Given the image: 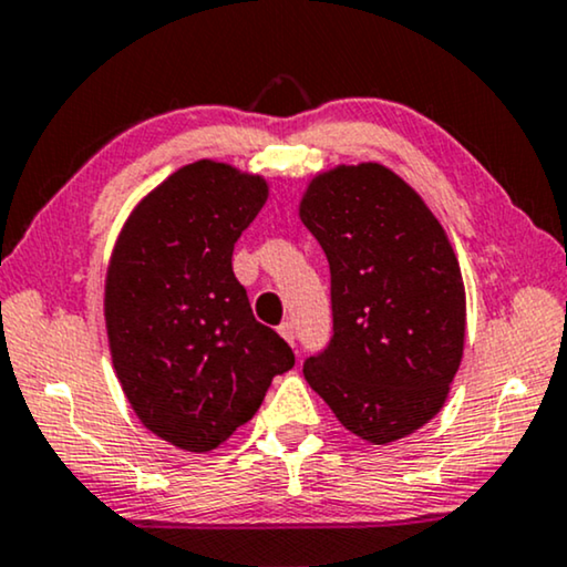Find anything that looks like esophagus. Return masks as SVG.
Segmentation results:
<instances>
[{"label": "esophagus", "mask_w": 567, "mask_h": 567, "mask_svg": "<svg viewBox=\"0 0 567 567\" xmlns=\"http://www.w3.org/2000/svg\"><path fill=\"white\" fill-rule=\"evenodd\" d=\"M279 337L285 339L288 344H296V327H292V321H282L279 323Z\"/></svg>", "instance_id": "34e87169"}]
</instances>
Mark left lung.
Returning <instances> with one entry per match:
<instances>
[{"instance_id": "obj_1", "label": "left lung", "mask_w": 567, "mask_h": 567, "mask_svg": "<svg viewBox=\"0 0 567 567\" xmlns=\"http://www.w3.org/2000/svg\"><path fill=\"white\" fill-rule=\"evenodd\" d=\"M300 220L329 259L334 316L303 375L350 433L386 446L441 412L462 365L458 259L422 196L381 163L313 176Z\"/></svg>"}]
</instances>
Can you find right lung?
Here are the masks:
<instances>
[{"mask_svg":"<svg viewBox=\"0 0 567 567\" xmlns=\"http://www.w3.org/2000/svg\"><path fill=\"white\" fill-rule=\"evenodd\" d=\"M267 196V178L228 163L184 165L132 209L105 271L121 389L142 425L194 454L228 441L296 365L233 275V246Z\"/></svg>","mask_w":567,"mask_h":567,"instance_id":"1","label":"right lung"}]
</instances>
